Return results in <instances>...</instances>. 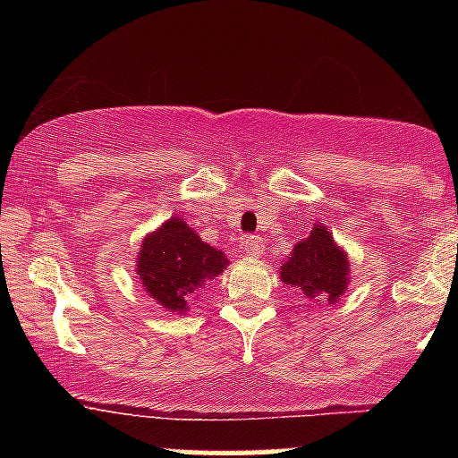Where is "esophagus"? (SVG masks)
Here are the masks:
<instances>
[{"mask_svg":"<svg viewBox=\"0 0 458 458\" xmlns=\"http://www.w3.org/2000/svg\"><path fill=\"white\" fill-rule=\"evenodd\" d=\"M242 250L246 252L248 257H261L266 246H263V239L261 237H246L242 242Z\"/></svg>","mask_w":458,"mask_h":458,"instance_id":"esophagus-1","label":"esophagus"}]
</instances>
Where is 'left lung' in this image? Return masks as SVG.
<instances>
[{"mask_svg": "<svg viewBox=\"0 0 458 458\" xmlns=\"http://www.w3.org/2000/svg\"><path fill=\"white\" fill-rule=\"evenodd\" d=\"M279 279L285 288L299 290L308 301L335 306L350 285L348 252L335 242L327 225L317 221L310 234L281 261Z\"/></svg>", "mask_w": 458, "mask_h": 458, "instance_id": "1", "label": "left lung"}]
</instances>
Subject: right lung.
I'll list each match as a JSON object with an SVG mask.
<instances>
[{"instance_id": "add662e5", "label": "right lung", "mask_w": 458, "mask_h": 458, "mask_svg": "<svg viewBox=\"0 0 458 458\" xmlns=\"http://www.w3.org/2000/svg\"><path fill=\"white\" fill-rule=\"evenodd\" d=\"M228 257L201 242L183 216H170L143 237L137 250L141 288L165 312L186 315L203 288L228 266Z\"/></svg>"}]
</instances>
